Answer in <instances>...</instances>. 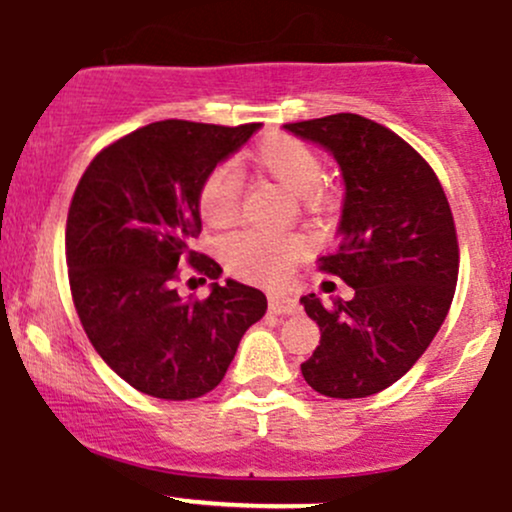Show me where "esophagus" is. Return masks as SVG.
<instances>
[{
  "label": "esophagus",
  "instance_id": "obj_1",
  "mask_svg": "<svg viewBox=\"0 0 512 512\" xmlns=\"http://www.w3.org/2000/svg\"><path fill=\"white\" fill-rule=\"evenodd\" d=\"M269 310L274 315H293L301 310V305H298L296 298L289 296H269Z\"/></svg>",
  "mask_w": 512,
  "mask_h": 512
}]
</instances>
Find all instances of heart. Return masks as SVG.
<instances>
[{
    "mask_svg": "<svg viewBox=\"0 0 512 512\" xmlns=\"http://www.w3.org/2000/svg\"><path fill=\"white\" fill-rule=\"evenodd\" d=\"M255 166L293 195L313 199L322 180V161L317 151L289 134H269L252 154ZM243 180L238 170L221 166L211 170L199 187V214L207 226L226 228L240 214ZM303 252V240L269 231H243L223 243L228 269L250 281L276 284L286 279Z\"/></svg>",
    "mask_w": 512,
    "mask_h": 512,
    "instance_id": "b5f03b06",
    "label": "heart"
}]
</instances>
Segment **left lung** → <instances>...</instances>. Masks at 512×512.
<instances>
[{"instance_id":"8db88e82","label":"left lung","mask_w":512,"mask_h":512,"mask_svg":"<svg viewBox=\"0 0 512 512\" xmlns=\"http://www.w3.org/2000/svg\"><path fill=\"white\" fill-rule=\"evenodd\" d=\"M284 129L342 170L339 248L320 269L354 289L332 305L301 298L320 327L301 373L325 397L375 395L419 361L448 317L460 262L450 204L424 158L378 122L339 113Z\"/></svg>"}]
</instances>
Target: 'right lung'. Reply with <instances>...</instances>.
Wrapping results in <instances>:
<instances>
[{"mask_svg": "<svg viewBox=\"0 0 512 512\" xmlns=\"http://www.w3.org/2000/svg\"><path fill=\"white\" fill-rule=\"evenodd\" d=\"M260 127L151 122L103 149L76 185L67 216L76 313L98 356L144 395H207L267 310L260 289L233 279L214 281L204 301L175 289L185 262L221 276L192 250L202 233L199 187Z\"/></svg>", "mask_w": 512, "mask_h": 512, "instance_id": "add662e5", "label": "right lung"}]
</instances>
